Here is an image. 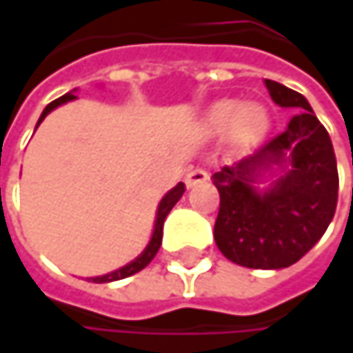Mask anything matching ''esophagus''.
I'll return each instance as SVG.
<instances>
[{
  "instance_id": "1",
  "label": "esophagus",
  "mask_w": 353,
  "mask_h": 353,
  "mask_svg": "<svg viewBox=\"0 0 353 353\" xmlns=\"http://www.w3.org/2000/svg\"><path fill=\"white\" fill-rule=\"evenodd\" d=\"M208 179V172H204V170H200V168H192L188 174H185V185L188 188H194V185H198V183H204Z\"/></svg>"
}]
</instances>
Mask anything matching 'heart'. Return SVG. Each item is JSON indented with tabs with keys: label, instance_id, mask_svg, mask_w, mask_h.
<instances>
[{
	"label": "heart",
	"instance_id": "1",
	"mask_svg": "<svg viewBox=\"0 0 353 353\" xmlns=\"http://www.w3.org/2000/svg\"><path fill=\"white\" fill-rule=\"evenodd\" d=\"M270 124L268 110L257 102H239V100H219L208 108L200 120V126L208 134H221L227 128H235L241 137L255 139L265 132Z\"/></svg>",
	"mask_w": 353,
	"mask_h": 353
}]
</instances>
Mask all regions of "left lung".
Instances as JSON below:
<instances>
[{
	"mask_svg": "<svg viewBox=\"0 0 353 353\" xmlns=\"http://www.w3.org/2000/svg\"><path fill=\"white\" fill-rule=\"evenodd\" d=\"M265 88L274 104L296 114L282 134L212 176L221 194L214 241L237 265L280 270L296 263L327 231L339 177L331 139L307 98L272 79Z\"/></svg>",
	"mask_w": 353,
	"mask_h": 353,
	"instance_id": "1",
	"label": "left lung"
}]
</instances>
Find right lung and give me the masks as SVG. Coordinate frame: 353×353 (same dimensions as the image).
Wrapping results in <instances>:
<instances>
[{
  "instance_id": "1",
  "label": "right lung",
  "mask_w": 353,
  "mask_h": 353,
  "mask_svg": "<svg viewBox=\"0 0 353 353\" xmlns=\"http://www.w3.org/2000/svg\"><path fill=\"white\" fill-rule=\"evenodd\" d=\"M75 92V90H73ZM73 92H69V94H65V96H61L59 100H54V102H50L48 106L42 110V114H40V118H38V122H36V128L40 126V122L54 110V108L63 106V104H67V102H71V100H77V96H73ZM183 192H185V185L179 181L176 188H172L163 198H161V202H159V206H157V214H155V225H153V235H151V239H149V243L147 247L132 259V261H128L126 265H122V268H118V270H114V272H110V274H104V276H96V278H90L92 282H96V284H104V282H114V280H122V278H128V276H132V274H137V272H141L143 268H147L149 263H151V259L157 255V251H159V247H161V239H163V223H165V219H168V214H170V210L176 206V202L183 196Z\"/></svg>"
}]
</instances>
